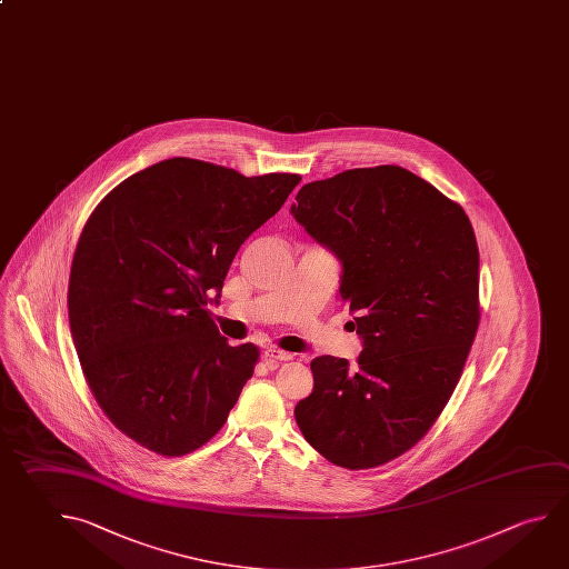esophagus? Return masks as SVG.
<instances>
[{
    "label": "esophagus",
    "mask_w": 569,
    "mask_h": 569,
    "mask_svg": "<svg viewBox=\"0 0 569 569\" xmlns=\"http://www.w3.org/2000/svg\"><path fill=\"white\" fill-rule=\"evenodd\" d=\"M263 358L268 359V361H289L293 356L278 348H268L263 351Z\"/></svg>",
    "instance_id": "obj_1"
}]
</instances>
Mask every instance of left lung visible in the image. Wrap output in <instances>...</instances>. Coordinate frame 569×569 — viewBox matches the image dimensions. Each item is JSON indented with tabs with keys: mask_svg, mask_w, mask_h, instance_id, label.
I'll return each mask as SVG.
<instances>
[{
	"mask_svg": "<svg viewBox=\"0 0 569 569\" xmlns=\"http://www.w3.org/2000/svg\"><path fill=\"white\" fill-rule=\"evenodd\" d=\"M291 216L339 263L358 363L311 361L296 421L331 463L378 468L413 448L458 386L479 323V251L466 211L399 166L306 183Z\"/></svg>",
	"mask_w": 569,
	"mask_h": 569,
	"instance_id": "left-lung-1",
	"label": "left lung"
}]
</instances>
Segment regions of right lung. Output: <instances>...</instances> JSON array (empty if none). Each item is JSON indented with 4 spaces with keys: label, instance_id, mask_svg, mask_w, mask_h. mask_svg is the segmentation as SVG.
I'll use <instances>...</instances> for the list:
<instances>
[{
    "label": "right lung",
    "instance_id": "obj_1",
    "mask_svg": "<svg viewBox=\"0 0 569 569\" xmlns=\"http://www.w3.org/2000/svg\"><path fill=\"white\" fill-rule=\"evenodd\" d=\"M299 180L171 158L91 213L71 261V338L103 413L143 448L166 458L201 448L253 376L260 351L228 346L208 301Z\"/></svg>",
    "mask_w": 569,
    "mask_h": 569
}]
</instances>
